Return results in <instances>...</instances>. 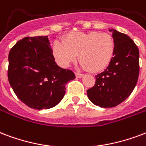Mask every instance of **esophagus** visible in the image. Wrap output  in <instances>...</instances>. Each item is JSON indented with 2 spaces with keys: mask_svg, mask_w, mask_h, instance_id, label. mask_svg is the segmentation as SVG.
Here are the masks:
<instances>
[{
  "mask_svg": "<svg viewBox=\"0 0 146 146\" xmlns=\"http://www.w3.org/2000/svg\"><path fill=\"white\" fill-rule=\"evenodd\" d=\"M75 74H76V78H81L83 76L82 73H76Z\"/></svg>",
  "mask_w": 146,
  "mask_h": 146,
  "instance_id": "34e87169",
  "label": "esophagus"
}]
</instances>
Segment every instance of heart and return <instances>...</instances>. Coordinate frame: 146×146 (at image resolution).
<instances>
[{
	"mask_svg": "<svg viewBox=\"0 0 146 146\" xmlns=\"http://www.w3.org/2000/svg\"><path fill=\"white\" fill-rule=\"evenodd\" d=\"M115 50L114 40L110 34L91 31L71 32L62 41L53 43V53L61 66H67L79 53L81 65L92 72L106 67L112 60Z\"/></svg>",
	"mask_w": 146,
	"mask_h": 146,
	"instance_id": "b5f03b06",
	"label": "heart"
}]
</instances>
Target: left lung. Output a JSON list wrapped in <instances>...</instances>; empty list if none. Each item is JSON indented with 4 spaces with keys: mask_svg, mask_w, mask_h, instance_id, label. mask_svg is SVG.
Masks as SVG:
<instances>
[{
    "mask_svg": "<svg viewBox=\"0 0 146 146\" xmlns=\"http://www.w3.org/2000/svg\"><path fill=\"white\" fill-rule=\"evenodd\" d=\"M113 56L108 67L95 76L96 83L87 90L88 98L96 106L115 107L134 90L139 74V52L134 41L114 29Z\"/></svg>",
    "mask_w": 146,
    "mask_h": 146,
    "instance_id": "left-lung-1",
    "label": "left lung"
}]
</instances>
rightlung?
I'll return each instance as SVG.
<instances>
[{"mask_svg":"<svg viewBox=\"0 0 146 146\" xmlns=\"http://www.w3.org/2000/svg\"><path fill=\"white\" fill-rule=\"evenodd\" d=\"M8 60L10 85L19 100L34 110L57 105L65 95L66 84L76 78L73 71L56 63L47 36L19 40Z\"/></svg>","mask_w":146,"mask_h":146,"instance_id":"1","label":"right lung"}]
</instances>
